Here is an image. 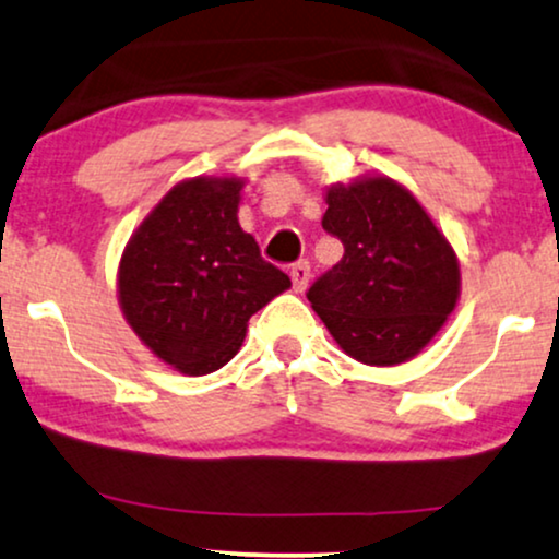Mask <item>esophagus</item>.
Masks as SVG:
<instances>
[{
  "instance_id": "obj_1",
  "label": "esophagus",
  "mask_w": 559,
  "mask_h": 559,
  "mask_svg": "<svg viewBox=\"0 0 559 559\" xmlns=\"http://www.w3.org/2000/svg\"><path fill=\"white\" fill-rule=\"evenodd\" d=\"M290 277H293L295 293L306 290L308 282H311V266H308V261H298V264L290 269Z\"/></svg>"
}]
</instances>
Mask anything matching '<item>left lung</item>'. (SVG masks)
<instances>
[{"label":"left lung","mask_w":559,"mask_h":559,"mask_svg":"<svg viewBox=\"0 0 559 559\" xmlns=\"http://www.w3.org/2000/svg\"><path fill=\"white\" fill-rule=\"evenodd\" d=\"M323 230L344 257L308 290L334 342L362 365L391 368L417 357L461 298L451 240L406 186L383 174L326 186Z\"/></svg>","instance_id":"left-lung-1"}]
</instances>
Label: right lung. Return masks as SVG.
<instances>
[{"mask_svg":"<svg viewBox=\"0 0 559 559\" xmlns=\"http://www.w3.org/2000/svg\"><path fill=\"white\" fill-rule=\"evenodd\" d=\"M240 176L176 183L123 246L116 293L129 329L183 376L215 373L246 340L248 319L290 287L238 223Z\"/></svg>","mask_w":559,"mask_h":559,"instance_id":"add662e5","label":"right lung"}]
</instances>
